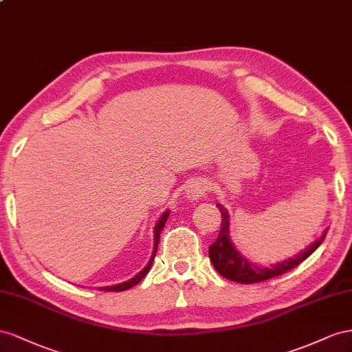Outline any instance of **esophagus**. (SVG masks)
Wrapping results in <instances>:
<instances>
[{"mask_svg":"<svg viewBox=\"0 0 352 352\" xmlns=\"http://www.w3.org/2000/svg\"><path fill=\"white\" fill-rule=\"evenodd\" d=\"M208 188H209V184L206 183V179L197 178V179H193V182L187 186L184 196L188 202H197L199 199L205 197Z\"/></svg>","mask_w":352,"mask_h":352,"instance_id":"1","label":"esophagus"}]
</instances>
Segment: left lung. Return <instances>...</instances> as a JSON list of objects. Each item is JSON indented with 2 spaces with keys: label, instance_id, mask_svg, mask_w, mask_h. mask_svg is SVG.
I'll return each instance as SVG.
<instances>
[{
  "label": "left lung",
  "instance_id": "left-lung-1",
  "mask_svg": "<svg viewBox=\"0 0 352 352\" xmlns=\"http://www.w3.org/2000/svg\"><path fill=\"white\" fill-rule=\"evenodd\" d=\"M217 208L219 209L223 221H221V230L217 240L209 246V258H210V263H212V265L221 276L228 280H233V282H237V283L264 282V280L273 278L276 276L286 273L289 270L295 268L314 252L327 234V228H326L323 234H321L317 240H314L309 246H307L304 250H300L299 254L294 255V258L280 261V263L273 264L271 267H258L256 264L249 263L248 258H245L234 248L232 239H230L228 210L221 204H217Z\"/></svg>",
  "mask_w": 352,
  "mask_h": 352
}]
</instances>
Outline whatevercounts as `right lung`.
<instances>
[{"mask_svg": "<svg viewBox=\"0 0 352 352\" xmlns=\"http://www.w3.org/2000/svg\"><path fill=\"white\" fill-rule=\"evenodd\" d=\"M168 217H169V209H166L165 212L160 215V218L157 219V223H156V226H155V236H153V239H155V243H153V254H152V258L148 259V263H147V265L140 271L138 274H135L133 278H129V280H126V282H122V283H119V285H112V286H104V287H98L100 290H104V292H122V290H126V289H131L133 286H135L137 283H140L143 280V277L148 273V270L152 268V264H153V259H155V255H156V250H157V245H159V237H160V232H162V228L165 227V223H166V219H168Z\"/></svg>", "mask_w": 352, "mask_h": 352, "instance_id": "obj_1", "label": "right lung"}]
</instances>
